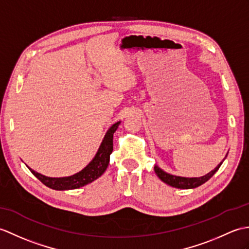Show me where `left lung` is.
<instances>
[{
  "mask_svg": "<svg viewBox=\"0 0 249 249\" xmlns=\"http://www.w3.org/2000/svg\"><path fill=\"white\" fill-rule=\"evenodd\" d=\"M226 157H227V155H226ZM225 158H224V160H225ZM223 161L215 167L214 170H212L211 172L208 173V174H206L205 176H201V177L188 178V177L171 175V174H169V173H166V172L161 170L158 165H155L154 170H155L156 174H157V176L161 179V180H162L164 183L169 184V186H171V187H174L177 189H194V188H197V187L201 186V184L209 180V179L217 172L219 166L222 165Z\"/></svg>",
  "mask_w": 249,
  "mask_h": 249,
  "instance_id": "1",
  "label": "left lung"
}]
</instances>
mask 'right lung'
Masks as SVG:
<instances>
[{
	"label": "right lung",
	"mask_w": 249,
	"mask_h": 249,
	"mask_svg": "<svg viewBox=\"0 0 249 249\" xmlns=\"http://www.w3.org/2000/svg\"><path fill=\"white\" fill-rule=\"evenodd\" d=\"M121 122H117L113 124L110 128L106 132L105 137H104L103 141L100 145V148L92 159L91 162L87 165L85 169L80 172L76 173L72 176L68 177H46L44 175L39 174V173L35 172L31 167H28L33 174L36 176L40 181L46 187L51 189L58 190V191H65V190H73L78 189L80 187H84L86 184L91 183L94 181L95 179L101 177L104 172L106 171L107 166L109 164V160H110V154L113 151V134L114 131L118 129V127Z\"/></svg>",
	"instance_id": "obj_1"
}]
</instances>
